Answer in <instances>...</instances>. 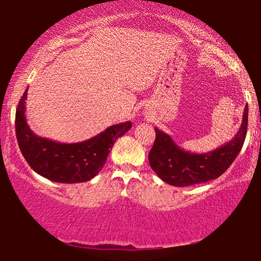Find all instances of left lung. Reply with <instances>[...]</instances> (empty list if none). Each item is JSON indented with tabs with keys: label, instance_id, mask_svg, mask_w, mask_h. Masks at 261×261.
<instances>
[{
	"label": "left lung",
	"instance_id": "left-lung-1",
	"mask_svg": "<svg viewBox=\"0 0 261 261\" xmlns=\"http://www.w3.org/2000/svg\"><path fill=\"white\" fill-rule=\"evenodd\" d=\"M248 106L242 124L231 141L208 153H191L178 147L171 136L155 127V141L148 155L150 167L160 179L173 187H189L216 179L229 169L245 143Z\"/></svg>",
	"mask_w": 261,
	"mask_h": 261
}]
</instances>
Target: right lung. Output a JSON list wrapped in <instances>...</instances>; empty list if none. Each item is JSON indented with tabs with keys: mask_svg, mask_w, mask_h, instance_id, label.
I'll return each mask as SVG.
<instances>
[{
	"mask_svg": "<svg viewBox=\"0 0 261 261\" xmlns=\"http://www.w3.org/2000/svg\"><path fill=\"white\" fill-rule=\"evenodd\" d=\"M29 89V88H28ZM28 89L15 112V133L19 148L32 170L58 183L90 180L105 166L117 138L130 130L131 121L112 125L96 136L78 143H60L35 135L26 123L25 100Z\"/></svg>",
	"mask_w": 261,
	"mask_h": 261,
	"instance_id": "add662e5",
	"label": "right lung"
}]
</instances>
